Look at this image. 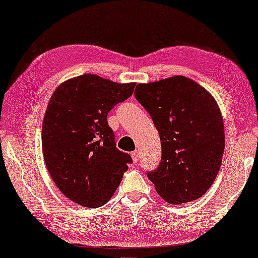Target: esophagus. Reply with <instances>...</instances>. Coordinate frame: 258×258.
Instances as JSON below:
<instances>
[{"instance_id": "1", "label": "esophagus", "mask_w": 258, "mask_h": 258, "mask_svg": "<svg viewBox=\"0 0 258 258\" xmlns=\"http://www.w3.org/2000/svg\"><path fill=\"white\" fill-rule=\"evenodd\" d=\"M130 155H132V158H133V161H134V162H137V161H139V156H140L139 151H137V150L133 151V153L130 154Z\"/></svg>"}]
</instances>
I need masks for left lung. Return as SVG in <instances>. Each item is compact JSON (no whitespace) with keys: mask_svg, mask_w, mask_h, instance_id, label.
<instances>
[{"mask_svg":"<svg viewBox=\"0 0 258 258\" xmlns=\"http://www.w3.org/2000/svg\"><path fill=\"white\" fill-rule=\"evenodd\" d=\"M135 97L160 134L161 163L148 172L158 195L171 204L199 200L213 185L223 157L224 125L216 100L184 76L137 84Z\"/></svg>","mask_w":258,"mask_h":258,"instance_id":"left-lung-1","label":"left lung"}]
</instances>
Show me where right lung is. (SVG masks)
<instances>
[{"mask_svg":"<svg viewBox=\"0 0 258 258\" xmlns=\"http://www.w3.org/2000/svg\"><path fill=\"white\" fill-rule=\"evenodd\" d=\"M135 86L84 74L59 84L49 100L42 125L45 165L59 191L80 206L107 203L133 162L116 148L107 115Z\"/></svg>","mask_w":258,"mask_h":258,"instance_id":"obj_1","label":"right lung"}]
</instances>
